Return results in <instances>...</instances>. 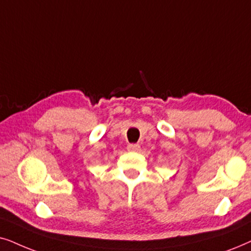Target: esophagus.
<instances>
[{"label": "esophagus", "mask_w": 251, "mask_h": 251, "mask_svg": "<svg viewBox=\"0 0 251 251\" xmlns=\"http://www.w3.org/2000/svg\"><path fill=\"white\" fill-rule=\"evenodd\" d=\"M140 149H141V147H140L139 145H128L127 146V150L128 151H132V152H138L140 151Z\"/></svg>", "instance_id": "obj_1"}]
</instances>
